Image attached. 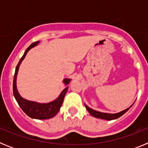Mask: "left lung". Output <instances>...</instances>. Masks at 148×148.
Listing matches in <instances>:
<instances>
[{"label":"left lung","instance_id":"left-lung-1","mask_svg":"<svg viewBox=\"0 0 148 148\" xmlns=\"http://www.w3.org/2000/svg\"><path fill=\"white\" fill-rule=\"evenodd\" d=\"M132 105H133V104H132ZM132 105L130 106V108H128L127 109L121 111V112H119V113H114V114L101 113V112H99V111L94 110L91 109V108H90L89 107H87L86 104H85V108H87V110H88V112L90 113V114L91 115V116H93V117H95V118H99V119H105V120H108V121H110V120L116 119L119 118L120 116H121L122 115L125 114L127 111L128 110L131 108Z\"/></svg>","mask_w":148,"mask_h":148}]
</instances>
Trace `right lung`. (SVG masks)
Listing matches in <instances>:
<instances>
[{
  "instance_id": "right-lung-1",
  "label": "right lung",
  "mask_w": 148,
  "mask_h": 148,
  "mask_svg": "<svg viewBox=\"0 0 148 148\" xmlns=\"http://www.w3.org/2000/svg\"><path fill=\"white\" fill-rule=\"evenodd\" d=\"M38 43L39 41H35V42L32 43L26 49V51L24 52V54L21 57V58L19 62H18V65H17L16 68H15V75H14V79H13V94H14V96H15V99H16L18 105L20 106L22 110L27 116H29L30 118L32 119L40 120L48 119L53 118L58 113V111L60 110V108H61V105L63 104V101H64V96L68 90V87H66L65 89H64V90L61 92L59 96L56 100L49 103H38L35 102V101H32L26 100V99H23L20 95V94L18 93L16 87V78L21 63L24 59L26 55L28 53V51L31 48L38 45ZM63 82L65 84V85H67L70 83V79L65 78V79H64Z\"/></svg>"
}]
</instances>
